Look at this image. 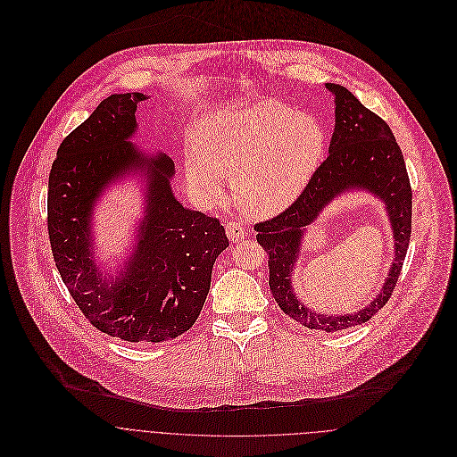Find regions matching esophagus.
Segmentation results:
<instances>
[{
	"mask_svg": "<svg viewBox=\"0 0 457 457\" xmlns=\"http://www.w3.org/2000/svg\"><path fill=\"white\" fill-rule=\"evenodd\" d=\"M225 232H227V237H228L232 243H237V241H241V239H245V237L248 236L246 228H245L241 223H237V221H228V223L225 225Z\"/></svg>",
	"mask_w": 457,
	"mask_h": 457,
	"instance_id": "1",
	"label": "esophagus"
}]
</instances>
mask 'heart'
I'll return each mask as SVG.
<instances>
[{
	"mask_svg": "<svg viewBox=\"0 0 457 457\" xmlns=\"http://www.w3.org/2000/svg\"><path fill=\"white\" fill-rule=\"evenodd\" d=\"M324 147L320 122L285 103L218 110L195 131L187 179L204 200L220 202L225 195L221 178H230L234 202L245 214L270 216L304 191Z\"/></svg>",
	"mask_w": 457,
	"mask_h": 457,
	"instance_id": "obj_1",
	"label": "heart"
}]
</instances>
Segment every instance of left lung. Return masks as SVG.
Returning <instances> with one entry per match:
<instances>
[{
  "mask_svg": "<svg viewBox=\"0 0 457 457\" xmlns=\"http://www.w3.org/2000/svg\"><path fill=\"white\" fill-rule=\"evenodd\" d=\"M326 87L335 96V129L328 158L285 212L253 228L257 243L268 253V285L279 308L304 328L331 333L368 322L393 295L411 239L412 191L402 149L387 122L363 106L347 87L333 82H326ZM353 190H366L385 202L395 239V259L381 294L368 307L345 316L319 314L296 299L293 271L305 227L333 199Z\"/></svg>",
  "mask_w": 457,
  "mask_h": 457,
  "instance_id": "obj_1",
  "label": "left lung"
}]
</instances>
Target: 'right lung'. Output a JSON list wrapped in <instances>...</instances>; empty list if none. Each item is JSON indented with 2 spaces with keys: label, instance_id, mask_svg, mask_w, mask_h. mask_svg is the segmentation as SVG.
<instances>
[{
  "label": "right lung",
  "instance_id": "right-lung-1",
  "mask_svg": "<svg viewBox=\"0 0 457 457\" xmlns=\"http://www.w3.org/2000/svg\"><path fill=\"white\" fill-rule=\"evenodd\" d=\"M145 99L138 91L110 96L62 140L48 178V236L84 317L112 337L151 344L193 328L228 239L216 218L174 198V162L131 142L137 104ZM128 173L146 179L145 216L125 268L110 274L95 259L93 211L104 189Z\"/></svg>",
  "mask_w": 457,
  "mask_h": 457
}]
</instances>
